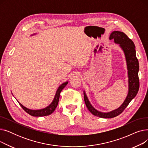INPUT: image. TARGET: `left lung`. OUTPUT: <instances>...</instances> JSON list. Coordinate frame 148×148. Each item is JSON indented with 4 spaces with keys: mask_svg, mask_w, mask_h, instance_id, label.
I'll list each match as a JSON object with an SVG mask.
<instances>
[{
    "mask_svg": "<svg viewBox=\"0 0 148 148\" xmlns=\"http://www.w3.org/2000/svg\"><path fill=\"white\" fill-rule=\"evenodd\" d=\"M109 38L110 40H114L116 44H118L125 54L128 69V92L125 101L118 108L110 112L103 113L98 111L91 105L86 93L84 91V99L88 109L92 114L103 118H112L120 114L125 110L131 101L136 96L139 89L138 75L139 64L136 57V47L133 41L125 34L120 31H113Z\"/></svg>",
    "mask_w": 148,
    "mask_h": 148,
    "instance_id": "1",
    "label": "left lung"
}]
</instances>
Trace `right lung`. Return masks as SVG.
<instances>
[{"instance_id": "right-lung-1", "label": "right lung", "mask_w": 148, "mask_h": 148, "mask_svg": "<svg viewBox=\"0 0 148 148\" xmlns=\"http://www.w3.org/2000/svg\"><path fill=\"white\" fill-rule=\"evenodd\" d=\"M68 82H66L64 83H62L60 86L58 88L55 96H54V98L53 100L52 103L47 107L42 108V109L40 110H31L29 109V108H27L25 107L24 106H23L21 103H20L18 101L20 106L23 108V109L24 110L26 113L29 114L30 115L32 116H37V117H39V116H48L51 114L54 110H55L58 104L59 103V97H60V94L61 91L68 84Z\"/></svg>"}]
</instances>
